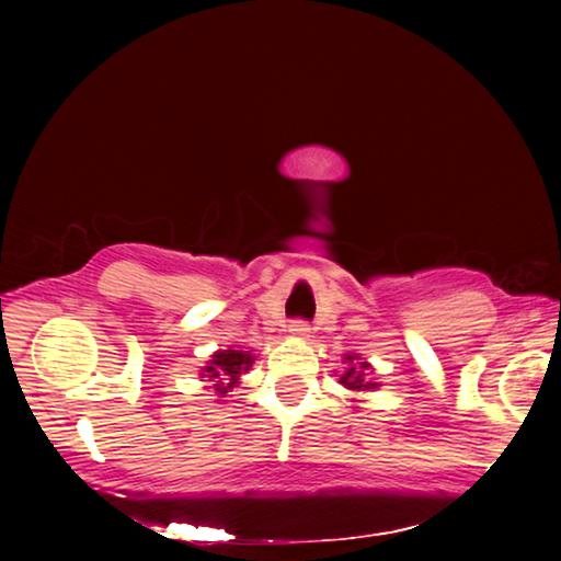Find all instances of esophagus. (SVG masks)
I'll return each mask as SVG.
<instances>
[{
	"instance_id": "obj_1",
	"label": "esophagus",
	"mask_w": 561,
	"mask_h": 561,
	"mask_svg": "<svg viewBox=\"0 0 561 561\" xmlns=\"http://www.w3.org/2000/svg\"><path fill=\"white\" fill-rule=\"evenodd\" d=\"M289 334L291 336H299V339H309L311 336V327L307 324V321L297 319V321H291V324H289Z\"/></svg>"
}]
</instances>
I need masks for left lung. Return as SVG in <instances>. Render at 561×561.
I'll return each mask as SVG.
<instances>
[{"label":"left lung","mask_w":561,"mask_h":561,"mask_svg":"<svg viewBox=\"0 0 561 561\" xmlns=\"http://www.w3.org/2000/svg\"><path fill=\"white\" fill-rule=\"evenodd\" d=\"M346 360H348V368L346 374L339 378L341 386H346L348 391H374V388H378V383L368 381L366 360H358V356H348V354H346Z\"/></svg>","instance_id":"obj_1"}]
</instances>
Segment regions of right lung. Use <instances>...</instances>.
Returning <instances> with one entry per match:
<instances>
[{
	"label": "right lung",
	"mask_w": 561,
	"mask_h": 561,
	"mask_svg": "<svg viewBox=\"0 0 561 561\" xmlns=\"http://www.w3.org/2000/svg\"><path fill=\"white\" fill-rule=\"evenodd\" d=\"M254 364V356L250 351H237V348H225L213 354L210 364L203 368V378L213 381L215 393L225 398L232 388L240 383V376L247 374Z\"/></svg>",
	"instance_id": "obj_1"
}]
</instances>
